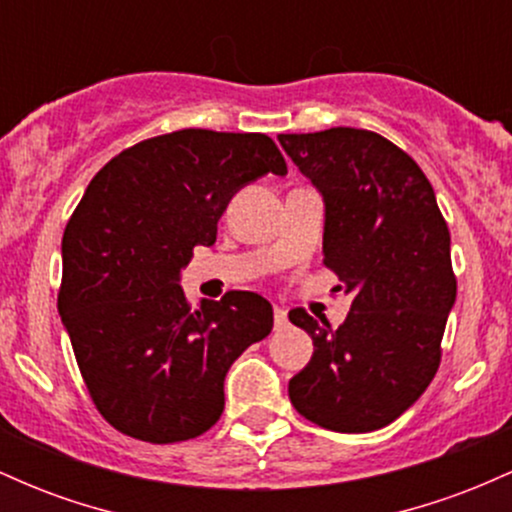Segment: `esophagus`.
Returning a JSON list of instances; mask_svg holds the SVG:
<instances>
[{
  "mask_svg": "<svg viewBox=\"0 0 512 512\" xmlns=\"http://www.w3.org/2000/svg\"><path fill=\"white\" fill-rule=\"evenodd\" d=\"M286 325H289V315H286L284 308L274 305V327L276 330H284Z\"/></svg>",
  "mask_w": 512,
  "mask_h": 512,
  "instance_id": "esophagus-1",
  "label": "esophagus"
}]
</instances>
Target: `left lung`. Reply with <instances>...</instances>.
<instances>
[{
  "label": "left lung",
  "instance_id": "obj_1",
  "mask_svg": "<svg viewBox=\"0 0 512 512\" xmlns=\"http://www.w3.org/2000/svg\"><path fill=\"white\" fill-rule=\"evenodd\" d=\"M325 199V267L354 293L344 325L293 308L313 358L289 380L291 404L339 433L378 431L416 402L440 366L455 303L450 231L407 151L368 129L279 134Z\"/></svg>",
  "mask_w": 512,
  "mask_h": 512
}]
</instances>
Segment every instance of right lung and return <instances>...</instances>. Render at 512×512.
<instances>
[{
    "mask_svg": "<svg viewBox=\"0 0 512 512\" xmlns=\"http://www.w3.org/2000/svg\"><path fill=\"white\" fill-rule=\"evenodd\" d=\"M264 173L286 175L267 134L180 129L110 158L67 221L57 308L88 395L125 436H202L221 419L228 368L272 332L257 293L192 308L178 284L231 197Z\"/></svg>",
    "mask_w": 512,
    "mask_h": 512,
    "instance_id": "add662e5",
    "label": "right lung"
}]
</instances>
